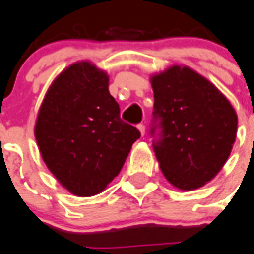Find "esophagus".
I'll use <instances>...</instances> for the list:
<instances>
[{"instance_id": "esophagus-1", "label": "esophagus", "mask_w": 254, "mask_h": 254, "mask_svg": "<svg viewBox=\"0 0 254 254\" xmlns=\"http://www.w3.org/2000/svg\"><path fill=\"white\" fill-rule=\"evenodd\" d=\"M137 127H138L139 133H141V135H145V125L143 124H138L137 125Z\"/></svg>"}]
</instances>
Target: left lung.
Segmentation results:
<instances>
[{"mask_svg":"<svg viewBox=\"0 0 254 254\" xmlns=\"http://www.w3.org/2000/svg\"><path fill=\"white\" fill-rule=\"evenodd\" d=\"M150 81L154 92L150 134L158 135L153 149L159 167L174 187L199 189L216 177L231 154L236 112L211 81L186 65H173Z\"/></svg>","mask_w":254,"mask_h":254,"instance_id":"1","label":"left lung"}]
</instances>
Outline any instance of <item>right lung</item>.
Instances as JSON below:
<instances>
[{
    "label": "right lung",
    "mask_w": 254,
    "mask_h": 254,
    "mask_svg": "<svg viewBox=\"0 0 254 254\" xmlns=\"http://www.w3.org/2000/svg\"><path fill=\"white\" fill-rule=\"evenodd\" d=\"M109 77L89 62H77L50 85L34 134L46 166L76 196L105 190L123 169L138 129L120 119Z\"/></svg>",
    "instance_id": "obj_1"
}]
</instances>
